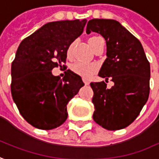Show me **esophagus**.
Instances as JSON below:
<instances>
[{
    "instance_id": "obj_1",
    "label": "esophagus",
    "mask_w": 159,
    "mask_h": 159,
    "mask_svg": "<svg viewBox=\"0 0 159 159\" xmlns=\"http://www.w3.org/2000/svg\"><path fill=\"white\" fill-rule=\"evenodd\" d=\"M83 81H84V83L85 85H89L90 84V83H89V81L86 79H83Z\"/></svg>"
}]
</instances>
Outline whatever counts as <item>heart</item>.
<instances>
[{"instance_id": "heart-1", "label": "heart", "mask_w": 159, "mask_h": 159, "mask_svg": "<svg viewBox=\"0 0 159 159\" xmlns=\"http://www.w3.org/2000/svg\"><path fill=\"white\" fill-rule=\"evenodd\" d=\"M100 39H102L99 38V37H91V38H90L89 40H88L90 47L92 49H94L97 46V44H98V42L99 41ZM72 47H73V44H71L70 47H69V50H68V55L69 56H70V54H71ZM70 69L75 74L84 77V78H90L97 72L98 66L94 63L75 62L71 65Z\"/></svg>"}]
</instances>
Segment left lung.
<instances>
[{"label":"left lung","mask_w":159,"mask_h":159,"mask_svg":"<svg viewBox=\"0 0 159 159\" xmlns=\"http://www.w3.org/2000/svg\"><path fill=\"white\" fill-rule=\"evenodd\" d=\"M99 33L107 43V59L98 75L111 78L90 83L95 107L93 120L107 130L125 129L139 115L150 94L151 67L141 42L118 21L91 19L86 33Z\"/></svg>","instance_id":"left-lung-1"}]
</instances>
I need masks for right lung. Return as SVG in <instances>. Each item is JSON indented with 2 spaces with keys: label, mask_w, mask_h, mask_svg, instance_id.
<instances>
[{
  "label": "right lung",
  "mask_w": 159,
  "mask_h": 159,
  "mask_svg": "<svg viewBox=\"0 0 159 159\" xmlns=\"http://www.w3.org/2000/svg\"><path fill=\"white\" fill-rule=\"evenodd\" d=\"M86 23H47L18 47L11 65V95L21 115L34 128L50 130L64 123L68 103L84 85L70 69L62 79L54 76L52 69L66 62L69 46L83 33Z\"/></svg>",
  "instance_id": "obj_1"
}]
</instances>
